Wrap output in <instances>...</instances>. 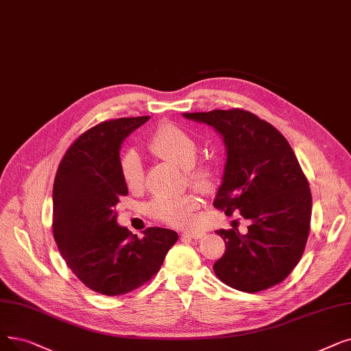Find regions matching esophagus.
<instances>
[{"instance_id":"34e87169","label":"esophagus","mask_w":351,"mask_h":351,"mask_svg":"<svg viewBox=\"0 0 351 351\" xmlns=\"http://www.w3.org/2000/svg\"><path fill=\"white\" fill-rule=\"evenodd\" d=\"M205 234L201 231H188L182 234V238H189V239H201Z\"/></svg>"}]
</instances>
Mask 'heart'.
Wrapping results in <instances>:
<instances>
[{"label":"heart","instance_id":"b5f03b06","mask_svg":"<svg viewBox=\"0 0 351 351\" xmlns=\"http://www.w3.org/2000/svg\"><path fill=\"white\" fill-rule=\"evenodd\" d=\"M147 147L152 154L185 169L188 180L195 188L210 191L215 186V167L208 163H196L199 145L189 132L173 123L160 125L149 136ZM119 171L128 189L134 191L143 185V165L138 152L126 150L120 156ZM197 208V197L188 193L176 197H156L147 209L152 218L167 225L185 228L193 223Z\"/></svg>","mask_w":351,"mask_h":351}]
</instances>
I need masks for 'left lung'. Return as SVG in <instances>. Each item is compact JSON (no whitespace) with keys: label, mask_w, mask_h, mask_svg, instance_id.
I'll list each match as a JSON object with an SVG mask.
<instances>
[{"label":"left lung","mask_w":351,"mask_h":351,"mask_svg":"<svg viewBox=\"0 0 351 351\" xmlns=\"http://www.w3.org/2000/svg\"><path fill=\"white\" fill-rule=\"evenodd\" d=\"M184 117L212 126L226 147L213 206L251 222L245 235L237 228L217 231L226 248L213 264L217 277L245 293L280 284L301 260L310 234L311 192L294 150L276 128L247 110Z\"/></svg>","instance_id":"8db88e82"}]
</instances>
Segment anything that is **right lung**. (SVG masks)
<instances>
[{
    "label": "right lung",
    "instance_id": "1",
    "mask_svg": "<svg viewBox=\"0 0 351 351\" xmlns=\"http://www.w3.org/2000/svg\"><path fill=\"white\" fill-rule=\"evenodd\" d=\"M149 116L106 120L67 149L53 186V235L66 264L104 295L142 287L160 269L178 234L147 228L143 238L117 225L116 205L128 195L119 171L120 146Z\"/></svg>",
    "mask_w": 351,
    "mask_h": 351
}]
</instances>
